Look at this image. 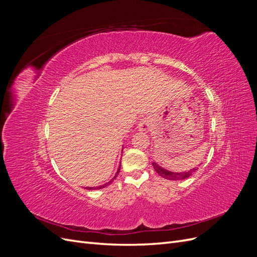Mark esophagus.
Wrapping results in <instances>:
<instances>
[{
  "label": "esophagus",
  "instance_id": "1",
  "mask_svg": "<svg viewBox=\"0 0 257 257\" xmlns=\"http://www.w3.org/2000/svg\"><path fill=\"white\" fill-rule=\"evenodd\" d=\"M150 127H151V121L148 118L142 119V121L138 124V128L141 131H149Z\"/></svg>",
  "mask_w": 257,
  "mask_h": 257
}]
</instances>
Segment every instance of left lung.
I'll return each mask as SVG.
<instances>
[{"label": "left lung", "instance_id": "8db88e82", "mask_svg": "<svg viewBox=\"0 0 257 257\" xmlns=\"http://www.w3.org/2000/svg\"><path fill=\"white\" fill-rule=\"evenodd\" d=\"M152 165L155 172H157L161 177L168 179V180H184V179H188L193 175V173H195L198 168H193L188 170V172H183V173H175V172H170V170H167L165 168H163L162 166L158 165L155 162H152Z\"/></svg>", "mask_w": 257, "mask_h": 257}]
</instances>
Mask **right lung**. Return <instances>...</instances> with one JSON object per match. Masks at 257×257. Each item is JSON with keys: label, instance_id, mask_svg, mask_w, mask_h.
<instances>
[{"label": "right lung", "instance_id": "right-lung-1", "mask_svg": "<svg viewBox=\"0 0 257 257\" xmlns=\"http://www.w3.org/2000/svg\"><path fill=\"white\" fill-rule=\"evenodd\" d=\"M120 168H121V165H119V168H118V172H116V174L114 175V177L111 179V180L109 181V182H107V183H105V184H103V185H99V186H96V188H90V186H89V188H88V186H87V188H84V189H87V190H98V189H103V188H106V186L107 185H109L113 180H114V179L116 178V176H118L119 175V173H120Z\"/></svg>", "mask_w": 257, "mask_h": 257}]
</instances>
